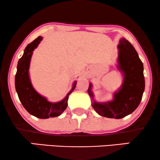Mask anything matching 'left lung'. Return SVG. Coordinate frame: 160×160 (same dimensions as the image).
I'll list each match as a JSON object with an SVG mask.
<instances>
[{
    "label": "left lung",
    "instance_id": "1",
    "mask_svg": "<svg viewBox=\"0 0 160 160\" xmlns=\"http://www.w3.org/2000/svg\"><path fill=\"white\" fill-rule=\"evenodd\" d=\"M118 50L117 67L122 74L123 81L119 89L113 92V100L102 102L95 101L92 83H89L87 92L92 99V106L98 114L122 119L132 113L139 106L145 89V79L143 62L133 46L122 38L118 44Z\"/></svg>",
    "mask_w": 160,
    "mask_h": 160
}]
</instances>
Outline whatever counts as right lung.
I'll return each mask as SVG.
<instances>
[{
	"label": "right lung",
	"instance_id": "1",
	"mask_svg": "<svg viewBox=\"0 0 160 160\" xmlns=\"http://www.w3.org/2000/svg\"><path fill=\"white\" fill-rule=\"evenodd\" d=\"M42 39L43 37L38 36L25 49L23 55L17 64L15 88L19 100L28 113L39 119H48L58 117L66 109L68 96L76 88V82H73L67 95L62 100L56 102H49L34 89L29 75L30 64L33 51Z\"/></svg>",
	"mask_w": 160,
	"mask_h": 160
}]
</instances>
